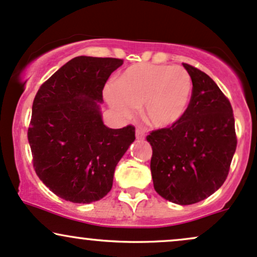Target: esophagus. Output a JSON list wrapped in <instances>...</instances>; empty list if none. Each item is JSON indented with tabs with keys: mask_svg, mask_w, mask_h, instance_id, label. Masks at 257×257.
<instances>
[{
	"mask_svg": "<svg viewBox=\"0 0 257 257\" xmlns=\"http://www.w3.org/2000/svg\"><path fill=\"white\" fill-rule=\"evenodd\" d=\"M144 137H146V134H144V131L142 130L137 128L136 130V138L137 140H144Z\"/></svg>",
	"mask_w": 257,
	"mask_h": 257,
	"instance_id": "obj_1",
	"label": "esophagus"
}]
</instances>
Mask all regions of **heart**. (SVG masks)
<instances>
[{"instance_id": "heart-1", "label": "heart", "mask_w": 257, "mask_h": 257, "mask_svg": "<svg viewBox=\"0 0 257 257\" xmlns=\"http://www.w3.org/2000/svg\"><path fill=\"white\" fill-rule=\"evenodd\" d=\"M106 102L119 116L132 117L140 106L148 125L166 128L183 117L191 104L193 81L181 66L164 64L131 65L108 83Z\"/></svg>"}]
</instances>
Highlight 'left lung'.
<instances>
[{
    "mask_svg": "<svg viewBox=\"0 0 257 257\" xmlns=\"http://www.w3.org/2000/svg\"><path fill=\"white\" fill-rule=\"evenodd\" d=\"M193 94L183 117L151 132L154 189L178 205L199 203L226 181L237 148L234 116L227 97L209 75L183 63Z\"/></svg>",
    "mask_w": 257,
    "mask_h": 257,
    "instance_id": "left-lung-1",
    "label": "left lung"
}]
</instances>
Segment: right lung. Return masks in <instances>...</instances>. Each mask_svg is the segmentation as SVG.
Returning <instances> with one entry per match:
<instances>
[{
  "mask_svg": "<svg viewBox=\"0 0 257 257\" xmlns=\"http://www.w3.org/2000/svg\"><path fill=\"white\" fill-rule=\"evenodd\" d=\"M122 59L80 56L69 60L37 91L28 140L40 180L66 201L90 204L113 187L114 171L135 127H106L103 88Z\"/></svg>",
  "mask_w": 257,
  "mask_h": 257,
  "instance_id": "obj_1",
  "label": "right lung"
}]
</instances>
